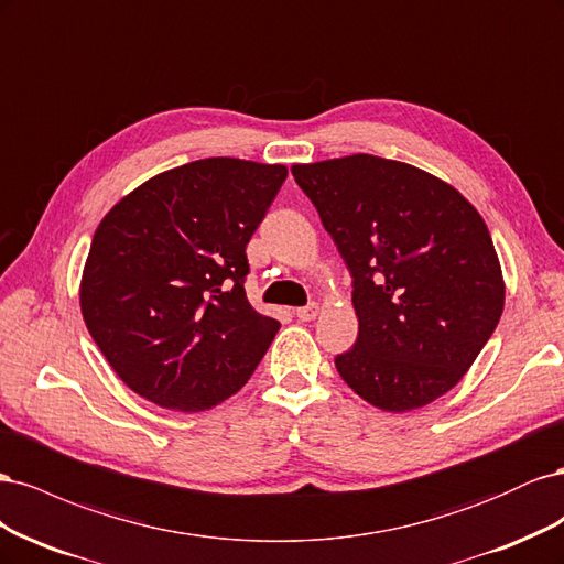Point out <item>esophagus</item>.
Segmentation results:
<instances>
[{
	"instance_id": "1",
	"label": "esophagus",
	"mask_w": 564,
	"mask_h": 564,
	"mask_svg": "<svg viewBox=\"0 0 564 564\" xmlns=\"http://www.w3.org/2000/svg\"><path fill=\"white\" fill-rule=\"evenodd\" d=\"M319 313H322V305H319V303H311V305H305V308H299V311H296L299 319H303V322L315 319Z\"/></svg>"
}]
</instances>
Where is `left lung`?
I'll return each instance as SVG.
<instances>
[{
	"label": "left lung",
	"mask_w": 564,
	"mask_h": 564,
	"mask_svg": "<svg viewBox=\"0 0 564 564\" xmlns=\"http://www.w3.org/2000/svg\"><path fill=\"white\" fill-rule=\"evenodd\" d=\"M352 275L355 346L336 369L383 412L445 395L503 313L506 284L482 216L454 185L367 152L294 164Z\"/></svg>",
	"instance_id": "obj_1"
}]
</instances>
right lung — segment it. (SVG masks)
Returning a JSON list of instances; mask_svg holds the SVG:
<instances>
[{
  "label": "right lung",
  "instance_id": "add662e5",
  "mask_svg": "<svg viewBox=\"0 0 564 564\" xmlns=\"http://www.w3.org/2000/svg\"><path fill=\"white\" fill-rule=\"evenodd\" d=\"M284 178V164L197 160L152 176L98 224L79 308L141 398L193 414L249 381L280 322L247 299V245Z\"/></svg>",
  "mask_w": 564,
  "mask_h": 564
}]
</instances>
